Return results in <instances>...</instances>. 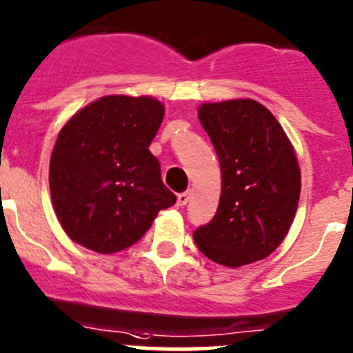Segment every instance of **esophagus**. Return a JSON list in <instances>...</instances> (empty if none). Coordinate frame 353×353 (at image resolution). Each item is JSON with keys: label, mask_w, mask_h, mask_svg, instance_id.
<instances>
[{"label": "esophagus", "mask_w": 353, "mask_h": 353, "mask_svg": "<svg viewBox=\"0 0 353 353\" xmlns=\"http://www.w3.org/2000/svg\"><path fill=\"white\" fill-rule=\"evenodd\" d=\"M189 199H190V194L189 192L179 194V198H176V205H179V206H185L187 203H189Z\"/></svg>", "instance_id": "34e87169"}]
</instances>
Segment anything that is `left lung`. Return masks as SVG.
<instances>
[{"label":"left lung","mask_w":353,"mask_h":353,"mask_svg":"<svg viewBox=\"0 0 353 353\" xmlns=\"http://www.w3.org/2000/svg\"><path fill=\"white\" fill-rule=\"evenodd\" d=\"M198 117L219 155L222 189L215 216L194 231V241L228 268L266 259L289 232L301 194L292 143L254 99L203 103Z\"/></svg>","instance_id":"left-lung-1"}]
</instances>
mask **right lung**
<instances>
[{
	"instance_id": "right-lung-1",
	"label": "right lung",
	"mask_w": 353,
	"mask_h": 353,
	"mask_svg": "<svg viewBox=\"0 0 353 353\" xmlns=\"http://www.w3.org/2000/svg\"><path fill=\"white\" fill-rule=\"evenodd\" d=\"M164 119L150 96H103L73 115L50 155L48 185L75 243L115 254L137 243L176 198L161 180L152 140Z\"/></svg>"
}]
</instances>
